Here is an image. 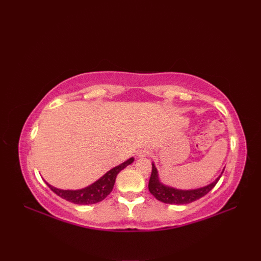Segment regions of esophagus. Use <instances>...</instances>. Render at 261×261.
Returning <instances> with one entry per match:
<instances>
[{"label": "esophagus", "instance_id": "esophagus-1", "mask_svg": "<svg viewBox=\"0 0 261 261\" xmlns=\"http://www.w3.org/2000/svg\"><path fill=\"white\" fill-rule=\"evenodd\" d=\"M150 154V151L148 150L146 148H141L139 151H138V157L139 158H143V157H148Z\"/></svg>", "mask_w": 261, "mask_h": 261}]
</instances>
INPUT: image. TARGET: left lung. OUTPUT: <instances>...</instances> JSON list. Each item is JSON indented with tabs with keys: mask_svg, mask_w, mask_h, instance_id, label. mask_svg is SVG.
<instances>
[{
	"mask_svg": "<svg viewBox=\"0 0 261 261\" xmlns=\"http://www.w3.org/2000/svg\"><path fill=\"white\" fill-rule=\"evenodd\" d=\"M223 171H224V168L222 170V173H221V175L223 174ZM221 175L206 186L195 188V190H179V188L165 185L164 182L160 181L158 170L156 168V166H154V163H152V171H151L150 179H149L148 188H149V192H150L152 195L160 202L166 203V204L182 205V204L192 203L194 201H196V199L203 197L204 195H206V194L216 185V182L219 181Z\"/></svg>",
	"mask_w": 261,
	"mask_h": 261,
	"instance_id": "left-lung-1",
	"label": "left lung"
}]
</instances>
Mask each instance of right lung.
<instances>
[{"mask_svg": "<svg viewBox=\"0 0 261 261\" xmlns=\"http://www.w3.org/2000/svg\"><path fill=\"white\" fill-rule=\"evenodd\" d=\"M134 162V157L129 158L125 160L124 163H122L119 166H115L112 169H110L108 173H105L101 178L94 181L93 184L88 185L84 188H81V190H60V188L54 187L50 184H48L47 181L46 184L54 193H56L58 196L66 199V201L80 205L95 204L103 201V199L112 192L116 176H118V174L122 169H124L126 166L131 165Z\"/></svg>", "mask_w": 261, "mask_h": 261, "instance_id": "right-lung-1", "label": "right lung"}]
</instances>
